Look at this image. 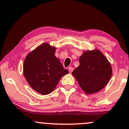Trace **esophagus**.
I'll return each mask as SVG.
<instances>
[{"instance_id":"obj_1","label":"esophagus","mask_w":129,"mask_h":129,"mask_svg":"<svg viewBox=\"0 0 129 129\" xmlns=\"http://www.w3.org/2000/svg\"><path fill=\"white\" fill-rule=\"evenodd\" d=\"M73 70H74V68H73V67H69V72L70 73H72L73 72Z\"/></svg>"}]
</instances>
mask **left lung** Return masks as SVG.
<instances>
[{"mask_svg": "<svg viewBox=\"0 0 129 129\" xmlns=\"http://www.w3.org/2000/svg\"><path fill=\"white\" fill-rule=\"evenodd\" d=\"M79 62L80 66L73 71L72 75L85 93H96L108 84L112 75V68L100 51H85Z\"/></svg>", "mask_w": 129, "mask_h": 129, "instance_id": "8db88e82", "label": "left lung"}]
</instances>
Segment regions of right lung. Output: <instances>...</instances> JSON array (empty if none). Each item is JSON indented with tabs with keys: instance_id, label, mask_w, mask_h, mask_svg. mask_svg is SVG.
<instances>
[{
	"instance_id": "add662e5",
	"label": "right lung",
	"mask_w": 129,
	"mask_h": 129,
	"mask_svg": "<svg viewBox=\"0 0 129 129\" xmlns=\"http://www.w3.org/2000/svg\"><path fill=\"white\" fill-rule=\"evenodd\" d=\"M56 48L41 44L28 54L23 66L25 77L33 89L42 94L52 93L62 76L69 73L55 57Z\"/></svg>"
}]
</instances>
